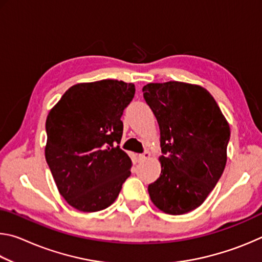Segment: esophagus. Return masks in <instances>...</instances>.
<instances>
[{
  "instance_id": "obj_1",
  "label": "esophagus",
  "mask_w": 262,
  "mask_h": 262,
  "mask_svg": "<svg viewBox=\"0 0 262 262\" xmlns=\"http://www.w3.org/2000/svg\"><path fill=\"white\" fill-rule=\"evenodd\" d=\"M150 156V152L149 151H144L143 154H140L139 155V159L140 161H144V159H147Z\"/></svg>"
}]
</instances>
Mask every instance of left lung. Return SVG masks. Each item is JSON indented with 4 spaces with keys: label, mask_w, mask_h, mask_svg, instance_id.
<instances>
[{
    "label": "left lung",
    "mask_w": 262,
    "mask_h": 262,
    "mask_svg": "<svg viewBox=\"0 0 262 262\" xmlns=\"http://www.w3.org/2000/svg\"><path fill=\"white\" fill-rule=\"evenodd\" d=\"M161 130L162 172L148 186L158 209L183 215L201 206L227 164L230 127L206 89L183 82L142 89Z\"/></svg>",
    "instance_id": "left-lung-1"
}]
</instances>
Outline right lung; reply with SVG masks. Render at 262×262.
<instances>
[{"instance_id": "1", "label": "right lung", "mask_w": 262, "mask_h": 262, "mask_svg": "<svg viewBox=\"0 0 262 262\" xmlns=\"http://www.w3.org/2000/svg\"><path fill=\"white\" fill-rule=\"evenodd\" d=\"M134 95V84L117 79L76 84L48 114L46 162L60 194L77 210L107 208L130 176L132 159L118 144Z\"/></svg>"}]
</instances>
